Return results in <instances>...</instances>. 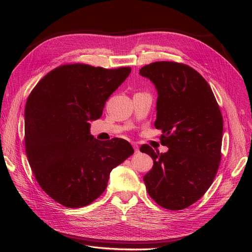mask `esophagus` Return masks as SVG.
<instances>
[{"label":"esophagus","mask_w":252,"mask_h":252,"mask_svg":"<svg viewBox=\"0 0 252 252\" xmlns=\"http://www.w3.org/2000/svg\"><path fill=\"white\" fill-rule=\"evenodd\" d=\"M131 145H133V147H134V149H135V152H139V149H140L139 145H138L137 143H131Z\"/></svg>","instance_id":"1"}]
</instances>
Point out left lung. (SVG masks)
I'll return each instance as SVG.
<instances>
[{"mask_svg": "<svg viewBox=\"0 0 252 252\" xmlns=\"http://www.w3.org/2000/svg\"><path fill=\"white\" fill-rule=\"evenodd\" d=\"M140 74L157 90L154 125L168 147L159 153L141 146L154 162L144 183L158 205L187 208L205 194L220 166L223 124L219 104L203 76L186 64L157 61L143 66Z\"/></svg>", "mask_w": 252, "mask_h": 252, "instance_id": "left-lung-1", "label": "left lung"}]
</instances>
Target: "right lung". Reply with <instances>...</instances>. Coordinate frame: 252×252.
<instances>
[{"label":"right lung","instance_id":"right-lung-1","mask_svg":"<svg viewBox=\"0 0 252 252\" xmlns=\"http://www.w3.org/2000/svg\"><path fill=\"white\" fill-rule=\"evenodd\" d=\"M130 70L64 64L30 94L25 151L36 182L56 202L69 208L91 204L107 187L111 170L134 153L124 139L96 140L89 124L101 117L106 101Z\"/></svg>","mask_w":252,"mask_h":252}]
</instances>
